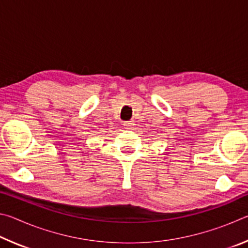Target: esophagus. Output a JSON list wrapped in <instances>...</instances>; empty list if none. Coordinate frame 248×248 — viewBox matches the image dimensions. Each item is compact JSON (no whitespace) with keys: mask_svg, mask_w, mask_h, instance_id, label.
<instances>
[{"mask_svg":"<svg viewBox=\"0 0 248 248\" xmlns=\"http://www.w3.org/2000/svg\"><path fill=\"white\" fill-rule=\"evenodd\" d=\"M124 129H128V130H130V129H132V128H133L134 124L132 123V121H127V123H124Z\"/></svg>","mask_w":248,"mask_h":248,"instance_id":"esophagus-1","label":"esophagus"}]
</instances>
